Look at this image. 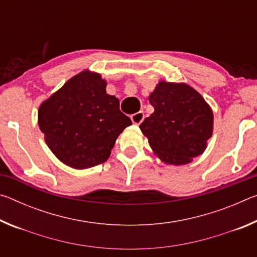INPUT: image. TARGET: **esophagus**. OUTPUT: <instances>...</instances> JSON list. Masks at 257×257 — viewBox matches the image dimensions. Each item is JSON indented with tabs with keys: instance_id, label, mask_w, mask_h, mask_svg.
Here are the masks:
<instances>
[{
	"instance_id": "34e87169",
	"label": "esophagus",
	"mask_w": 257,
	"mask_h": 257,
	"mask_svg": "<svg viewBox=\"0 0 257 257\" xmlns=\"http://www.w3.org/2000/svg\"><path fill=\"white\" fill-rule=\"evenodd\" d=\"M130 118H132V121H133L135 124H139L143 120H144L145 114H144V112L139 111L137 113H134V114H132V116H130Z\"/></svg>"
}]
</instances>
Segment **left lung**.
I'll use <instances>...</instances> for the list:
<instances>
[{
    "label": "left lung",
    "mask_w": 257,
    "mask_h": 257,
    "mask_svg": "<svg viewBox=\"0 0 257 257\" xmlns=\"http://www.w3.org/2000/svg\"><path fill=\"white\" fill-rule=\"evenodd\" d=\"M154 112L139 125L163 162L189 163L202 154L213 130V113L201 94L187 84L160 81L150 95Z\"/></svg>",
    "instance_id": "obj_1"
}]
</instances>
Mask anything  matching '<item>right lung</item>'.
I'll use <instances>...</instances> for the list:
<instances>
[{
	"instance_id": "1",
	"label": "right lung",
	"mask_w": 257,
	"mask_h": 257,
	"mask_svg": "<svg viewBox=\"0 0 257 257\" xmlns=\"http://www.w3.org/2000/svg\"><path fill=\"white\" fill-rule=\"evenodd\" d=\"M98 73L82 71L42 103L38 124L61 162L75 169L104 163L115 139L132 124Z\"/></svg>"
}]
</instances>
